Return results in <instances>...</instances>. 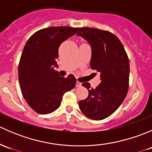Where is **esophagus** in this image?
I'll use <instances>...</instances> for the list:
<instances>
[{
	"label": "esophagus",
	"mask_w": 152,
	"mask_h": 152,
	"mask_svg": "<svg viewBox=\"0 0 152 152\" xmlns=\"http://www.w3.org/2000/svg\"><path fill=\"white\" fill-rule=\"evenodd\" d=\"M81 85H82V83H80V82H78V81H77V82H76V87H80V86Z\"/></svg>",
	"instance_id": "1"
}]
</instances>
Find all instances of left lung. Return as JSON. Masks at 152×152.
<instances>
[{
  "label": "left lung",
  "instance_id": "1",
  "mask_svg": "<svg viewBox=\"0 0 152 152\" xmlns=\"http://www.w3.org/2000/svg\"><path fill=\"white\" fill-rule=\"evenodd\" d=\"M92 48L90 68L101 73L96 88L89 82L82 83L88 96L79 102L86 117L96 121L111 115L124 102L129 90V62L120 39L109 31L82 27L77 33Z\"/></svg>",
  "mask_w": 152,
  "mask_h": 152
}]
</instances>
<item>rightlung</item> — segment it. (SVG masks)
<instances>
[{
	"instance_id": "right-lung-1",
	"label": "right lung",
	"mask_w": 152,
	"mask_h": 152,
	"mask_svg": "<svg viewBox=\"0 0 152 152\" xmlns=\"http://www.w3.org/2000/svg\"><path fill=\"white\" fill-rule=\"evenodd\" d=\"M79 28L52 26L40 29L29 37L20 59L18 77L22 94L29 107L39 114L53 113L61 104L62 96L74 88L73 74L61 77L53 69L62 42Z\"/></svg>"
}]
</instances>
